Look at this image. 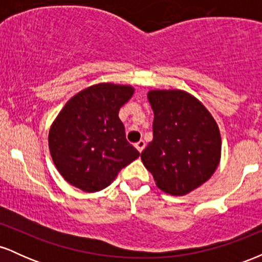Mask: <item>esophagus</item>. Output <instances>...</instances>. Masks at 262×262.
<instances>
[{"label": "esophagus", "instance_id": "34e87169", "mask_svg": "<svg viewBox=\"0 0 262 262\" xmlns=\"http://www.w3.org/2000/svg\"><path fill=\"white\" fill-rule=\"evenodd\" d=\"M135 148H137L138 151L141 152L144 150V148H145V141L139 140L138 143H135Z\"/></svg>", "mask_w": 262, "mask_h": 262}]
</instances>
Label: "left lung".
Instances as JSON below:
<instances>
[{"mask_svg": "<svg viewBox=\"0 0 262 262\" xmlns=\"http://www.w3.org/2000/svg\"><path fill=\"white\" fill-rule=\"evenodd\" d=\"M152 140L141 161L156 186L172 196H185L208 181L221 161L217 122L202 102L181 90H151Z\"/></svg>", "mask_w": 262, "mask_h": 262, "instance_id": "left-lung-1", "label": "left lung"}]
</instances>
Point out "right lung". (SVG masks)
<instances>
[{
    "label": "right lung",
    "instance_id": "1",
    "mask_svg": "<svg viewBox=\"0 0 262 262\" xmlns=\"http://www.w3.org/2000/svg\"><path fill=\"white\" fill-rule=\"evenodd\" d=\"M133 93L128 85L97 83L76 93L60 111L49 130V150L70 185L101 191L140 155L127 141L118 117Z\"/></svg>",
    "mask_w": 262,
    "mask_h": 262
}]
</instances>
